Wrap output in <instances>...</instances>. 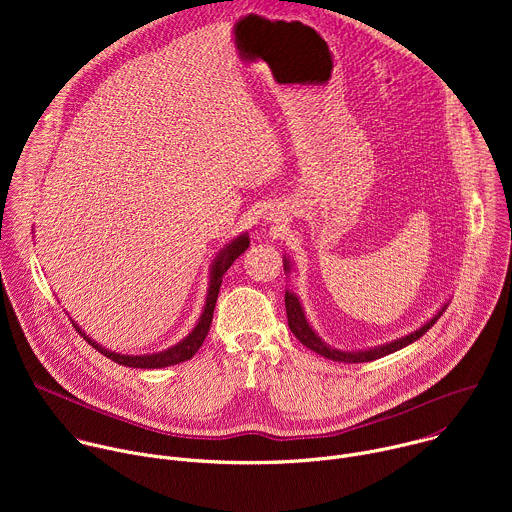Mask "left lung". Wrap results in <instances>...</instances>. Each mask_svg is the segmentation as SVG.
Instances as JSON below:
<instances>
[{
    "mask_svg": "<svg viewBox=\"0 0 512 512\" xmlns=\"http://www.w3.org/2000/svg\"><path fill=\"white\" fill-rule=\"evenodd\" d=\"M283 267H285V271L289 273V261H287V259H283ZM285 312H287L289 330L294 332V336H296L304 346H308L310 350L318 352L320 356L330 358V360H338V362H369V360H377V358H381V356H387V354H391V352H397V350H401L403 346H407V344L415 342L417 338H421V336L437 322V318H440V316L446 312V306H444L440 312H437L427 324H423L419 330H415V332H411V334H407V336H403V338H397V340H393V342H387V344H383V346L369 348V350H338V348L328 346V344L312 330V326H310L308 320H306V314H304V310H302V304H300L298 296L291 294V291H285Z\"/></svg>",
    "mask_w": 512,
    "mask_h": 512,
    "instance_id": "8db88e82",
    "label": "left lung"
}]
</instances>
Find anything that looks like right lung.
<instances>
[{
  "instance_id": "add662e5",
  "label": "right lung",
  "mask_w": 512,
  "mask_h": 512,
  "mask_svg": "<svg viewBox=\"0 0 512 512\" xmlns=\"http://www.w3.org/2000/svg\"><path fill=\"white\" fill-rule=\"evenodd\" d=\"M249 247V237L247 233L233 239L221 253L216 255L212 269H210V283H208V296H206V304H204V312L198 320V324L194 326V330L180 340L176 346L156 352V354H141V356H127V354H117V352H109L107 348L99 346L97 342H93L77 324H72L77 328V332L101 354H105L107 358H111L117 364H125V367L131 369H164V367H172V364H180L184 360H190L196 350L202 346L208 330H210V322H212V314H214V306H216V298H218V289H221L223 283V275L227 273V269L233 265V261L245 253Z\"/></svg>"
}]
</instances>
